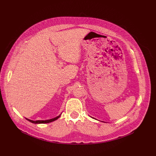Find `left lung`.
Returning a JSON list of instances; mask_svg holds the SVG:
<instances>
[{
	"label": "left lung",
	"mask_w": 156,
	"mask_h": 156,
	"mask_svg": "<svg viewBox=\"0 0 156 156\" xmlns=\"http://www.w3.org/2000/svg\"><path fill=\"white\" fill-rule=\"evenodd\" d=\"M92 118H93V117H92ZM93 119H94V118H93Z\"/></svg>",
	"instance_id": "left-lung-1"
}]
</instances>
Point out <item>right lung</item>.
Wrapping results in <instances>:
<instances>
[{
	"mask_svg": "<svg viewBox=\"0 0 156 156\" xmlns=\"http://www.w3.org/2000/svg\"><path fill=\"white\" fill-rule=\"evenodd\" d=\"M60 116H61V114L59 115L58 116H57V117H56L55 118L51 119H48V120H45V121H43V120H41V121H39V120H38V121H32V120H30V119H27V118H26V119L28 120V121H30V122H32V123H34V124H46V123H49V122H51L56 121Z\"/></svg>",
	"mask_w": 156,
	"mask_h": 156,
	"instance_id": "add662e5",
	"label": "right lung"
}]
</instances>
